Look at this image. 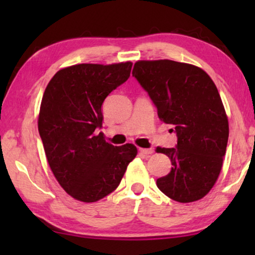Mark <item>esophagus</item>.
<instances>
[{
  "mask_svg": "<svg viewBox=\"0 0 255 255\" xmlns=\"http://www.w3.org/2000/svg\"><path fill=\"white\" fill-rule=\"evenodd\" d=\"M139 152L141 153V154H145V155H149V154H152L154 150H153V148H139Z\"/></svg>",
  "mask_w": 255,
  "mask_h": 255,
  "instance_id": "34e87169",
  "label": "esophagus"
}]
</instances>
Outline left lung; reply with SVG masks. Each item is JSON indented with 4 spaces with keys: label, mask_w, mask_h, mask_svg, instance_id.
Segmentation results:
<instances>
[{
    "label": "left lung",
    "mask_w": 255,
    "mask_h": 255,
    "mask_svg": "<svg viewBox=\"0 0 255 255\" xmlns=\"http://www.w3.org/2000/svg\"><path fill=\"white\" fill-rule=\"evenodd\" d=\"M132 76L159 119L174 125L178 137L175 147L156 148L172 163L157 188L179 202L201 199L221 173L228 140V120L215 83L201 68L169 59L138 60Z\"/></svg>",
    "instance_id": "left-lung-1"
}]
</instances>
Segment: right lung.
<instances>
[{
    "mask_svg": "<svg viewBox=\"0 0 255 255\" xmlns=\"http://www.w3.org/2000/svg\"><path fill=\"white\" fill-rule=\"evenodd\" d=\"M132 63L79 64L58 71L41 100L38 130L58 183L76 200L94 202L116 189L136 146L103 139L102 103L130 76Z\"/></svg>",
    "mask_w": 255,
    "mask_h": 255,
    "instance_id": "right-lung-1",
    "label": "right lung"
}]
</instances>
